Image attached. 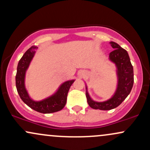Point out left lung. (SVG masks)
I'll use <instances>...</instances> for the list:
<instances>
[{
    "label": "left lung",
    "instance_id": "1",
    "mask_svg": "<svg viewBox=\"0 0 150 150\" xmlns=\"http://www.w3.org/2000/svg\"><path fill=\"white\" fill-rule=\"evenodd\" d=\"M109 44L113 49H114L113 51L109 53V60L116 64L118 85L116 92L113 97L108 100L103 102H97L93 101L89 97L87 88L86 87V97L87 103L89 106L94 109L106 111L116 108L128 97L133 86V68L130 63L128 52L116 42H111Z\"/></svg>",
    "mask_w": 150,
    "mask_h": 150
}]
</instances>
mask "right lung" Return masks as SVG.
<instances>
[{
	"label": "right lung",
	"mask_w": 150,
	"mask_h": 150,
	"mask_svg": "<svg viewBox=\"0 0 150 150\" xmlns=\"http://www.w3.org/2000/svg\"><path fill=\"white\" fill-rule=\"evenodd\" d=\"M37 49L38 47L37 46H32L26 51L19 61L17 68L16 77H15L17 90L24 103H25L29 107L34 109V111L42 113H54L61 111L64 108L66 104L68 91L70 86L75 82L74 80L65 82L60 86L57 92L54 94L39 101L32 100L25 88V78L26 71L35 54V51Z\"/></svg>",
	"instance_id": "1"
}]
</instances>
